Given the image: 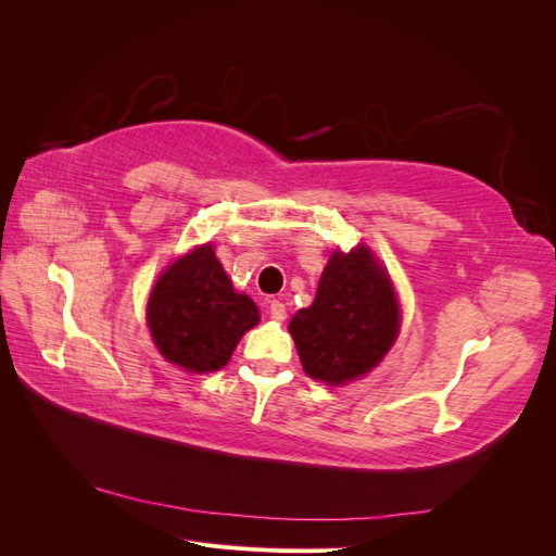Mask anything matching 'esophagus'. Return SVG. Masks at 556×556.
<instances>
[{
	"instance_id": "esophagus-1",
	"label": "esophagus",
	"mask_w": 556,
	"mask_h": 556,
	"mask_svg": "<svg viewBox=\"0 0 556 556\" xmlns=\"http://www.w3.org/2000/svg\"><path fill=\"white\" fill-rule=\"evenodd\" d=\"M268 315H271V319H276V323H285V317H288V311H285L282 301L274 299L271 304H268Z\"/></svg>"
}]
</instances>
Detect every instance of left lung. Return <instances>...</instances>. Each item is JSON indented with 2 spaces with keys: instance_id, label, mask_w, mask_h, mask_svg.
Listing matches in <instances>:
<instances>
[{
  "instance_id": "8db88e82",
  "label": "left lung",
  "mask_w": 556,
  "mask_h": 556,
  "mask_svg": "<svg viewBox=\"0 0 556 556\" xmlns=\"http://www.w3.org/2000/svg\"><path fill=\"white\" fill-rule=\"evenodd\" d=\"M401 311L390 274L366 245L336 250L319 278L315 301L290 323L304 371L345 384L376 368L394 345Z\"/></svg>"
}]
</instances>
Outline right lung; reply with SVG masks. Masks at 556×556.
Returning <instances> with one entry per match:
<instances>
[{
  "instance_id": "obj_1",
  "label": "right lung",
  "mask_w": 556,
  "mask_h": 556,
  "mask_svg": "<svg viewBox=\"0 0 556 556\" xmlns=\"http://www.w3.org/2000/svg\"><path fill=\"white\" fill-rule=\"evenodd\" d=\"M146 319L160 355L188 374H211L231 359L260 308L233 290L211 243L178 257L155 282Z\"/></svg>"
}]
</instances>
